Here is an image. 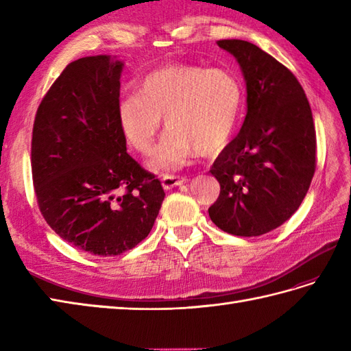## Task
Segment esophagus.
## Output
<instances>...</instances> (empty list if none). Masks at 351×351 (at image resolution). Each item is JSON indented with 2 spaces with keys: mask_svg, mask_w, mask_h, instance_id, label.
I'll use <instances>...</instances> for the list:
<instances>
[{
  "mask_svg": "<svg viewBox=\"0 0 351 351\" xmlns=\"http://www.w3.org/2000/svg\"><path fill=\"white\" fill-rule=\"evenodd\" d=\"M189 180L185 176H162L161 180V185L164 190H170L173 187H178V185H182L187 182Z\"/></svg>",
  "mask_w": 351,
  "mask_h": 351,
  "instance_id": "34e87169",
  "label": "esophagus"
}]
</instances>
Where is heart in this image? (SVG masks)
Instances as JSON below:
<instances>
[{"label": "heart", "mask_w": 351, "mask_h": 351, "mask_svg": "<svg viewBox=\"0 0 351 351\" xmlns=\"http://www.w3.org/2000/svg\"><path fill=\"white\" fill-rule=\"evenodd\" d=\"M243 107V88L232 73L191 64H170L141 80L138 95L117 104V119L128 143L149 154L161 117L169 130L147 166L156 173L184 167L193 154H220L232 138Z\"/></svg>", "instance_id": "1"}]
</instances>
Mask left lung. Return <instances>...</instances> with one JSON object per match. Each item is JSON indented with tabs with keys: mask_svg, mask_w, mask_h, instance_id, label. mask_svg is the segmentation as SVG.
Instances as JSON below:
<instances>
[{
	"mask_svg": "<svg viewBox=\"0 0 351 351\" xmlns=\"http://www.w3.org/2000/svg\"><path fill=\"white\" fill-rule=\"evenodd\" d=\"M217 45L240 64L247 114L210 170L220 196L208 213L228 234L258 237L285 223L306 196L315 173L314 119L303 87L276 58L245 40Z\"/></svg>",
	"mask_w": 351,
	"mask_h": 351,
	"instance_id": "8db88e82",
	"label": "left lung"
}]
</instances>
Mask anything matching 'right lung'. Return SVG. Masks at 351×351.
I'll return each instance as SVG.
<instances>
[{"label":"right lung","instance_id":"add662e5","mask_svg":"<svg viewBox=\"0 0 351 351\" xmlns=\"http://www.w3.org/2000/svg\"><path fill=\"white\" fill-rule=\"evenodd\" d=\"M122 69L110 56L69 63L33 126L32 170L43 219L73 247L98 256L143 241L166 196L126 152L117 119Z\"/></svg>","mask_w":351,"mask_h":351}]
</instances>
